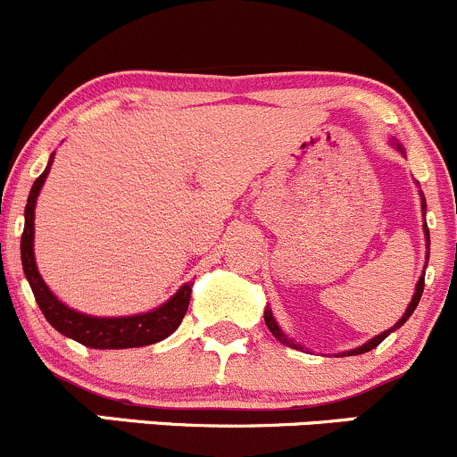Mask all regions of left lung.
Here are the masks:
<instances>
[{
    "instance_id": "left-lung-1",
    "label": "left lung",
    "mask_w": 457,
    "mask_h": 457,
    "mask_svg": "<svg viewBox=\"0 0 457 457\" xmlns=\"http://www.w3.org/2000/svg\"><path fill=\"white\" fill-rule=\"evenodd\" d=\"M392 146L396 148V151L401 153V155H405V148H403L401 144H398L396 140H392ZM419 195H420V210H422V216H425V212H427V201H425V196H422V192H420V190H419ZM422 232H425V241H427V253H425V261H429V229H427V220H425V223H422ZM425 269H427V262H425ZM425 269H422V276L419 278V282H416L414 295H411V302H410V304H407L405 313H403L401 320H398L396 324L392 326V328L383 330L381 335H377V337L368 339L366 344L357 345V348H353V350H345V353H339L337 357H353V354H363V353H368V350L377 348V345L381 344L383 339L387 337V335L394 333V330H396V328H401V326L405 324L407 320H410L411 313H414V311H416V306H419V302H420V295H422V289H425ZM265 324H267V328L271 330V335H273V337L278 339V342H280V344H285V345H291V348H295V350H302V345H300V344H295V342H293L291 337H287V335L282 333V328H280V326H278L276 317H273L271 309H269V306H267V309H265Z\"/></svg>"
}]
</instances>
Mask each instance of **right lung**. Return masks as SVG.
Wrapping results in <instances>:
<instances>
[{
	"mask_svg": "<svg viewBox=\"0 0 457 457\" xmlns=\"http://www.w3.org/2000/svg\"><path fill=\"white\" fill-rule=\"evenodd\" d=\"M52 162H54V153L47 160L46 170L37 177L32 184L30 195H28L26 204V225H23L21 234V265L26 280L30 282V289L35 293V300L46 315V320L59 330L65 337L74 339V342L87 345V348L98 350H122V348H140V345H151L162 342V339L170 337L179 328L181 320H184L186 311L190 304L192 282H186L172 297H168L164 304L157 309L146 311V313L137 315H120V317H98L80 313V311L71 309L65 302H61L46 280L41 278L35 258V208L38 192L47 179Z\"/></svg>",
	"mask_w": 457,
	"mask_h": 457,
	"instance_id": "add662e5",
	"label": "right lung"
}]
</instances>
